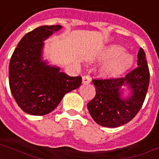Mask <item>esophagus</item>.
<instances>
[{
    "label": "esophagus",
    "instance_id": "esophagus-1",
    "mask_svg": "<svg viewBox=\"0 0 159 159\" xmlns=\"http://www.w3.org/2000/svg\"><path fill=\"white\" fill-rule=\"evenodd\" d=\"M91 79L88 76H83L82 77V84H89Z\"/></svg>",
    "mask_w": 159,
    "mask_h": 159
}]
</instances>
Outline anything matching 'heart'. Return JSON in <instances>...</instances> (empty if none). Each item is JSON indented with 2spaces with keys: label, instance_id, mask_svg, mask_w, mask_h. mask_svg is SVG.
Instances as JSON below:
<instances>
[{
  "label": "heart",
  "instance_id": "1",
  "mask_svg": "<svg viewBox=\"0 0 159 159\" xmlns=\"http://www.w3.org/2000/svg\"><path fill=\"white\" fill-rule=\"evenodd\" d=\"M124 48L117 44L107 46L98 56L101 61H106L99 70V74L104 78L117 77L125 72L132 66L133 56L123 52Z\"/></svg>",
  "mask_w": 159,
  "mask_h": 159
}]
</instances>
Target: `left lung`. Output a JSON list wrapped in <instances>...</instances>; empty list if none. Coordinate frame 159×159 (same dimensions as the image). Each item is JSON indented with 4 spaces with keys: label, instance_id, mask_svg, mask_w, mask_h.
Here are the masks:
<instances>
[{
    "label": "left lung",
    "instance_id": "8db88e82",
    "mask_svg": "<svg viewBox=\"0 0 159 159\" xmlns=\"http://www.w3.org/2000/svg\"><path fill=\"white\" fill-rule=\"evenodd\" d=\"M137 64L125 77L92 81L96 96L87 104V109L96 123L116 128L128 123L139 111L149 85V70L142 48L138 53Z\"/></svg>",
    "mask_w": 159,
    "mask_h": 159
}]
</instances>
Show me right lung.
Returning <instances> with one entry per match:
<instances>
[{
  "mask_svg": "<svg viewBox=\"0 0 159 159\" xmlns=\"http://www.w3.org/2000/svg\"><path fill=\"white\" fill-rule=\"evenodd\" d=\"M62 27L43 25L21 39L11 57L9 84L14 99L25 112L44 116L53 111L67 92L78 88L81 77H70L43 59L44 41Z\"/></svg>",
  "mask_w": 159,
  "mask_h": 159,
  "instance_id": "obj_1",
  "label": "right lung"
}]
</instances>
